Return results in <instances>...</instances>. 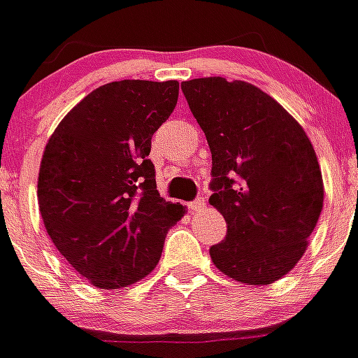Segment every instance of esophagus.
I'll use <instances>...</instances> for the list:
<instances>
[{
  "label": "esophagus",
  "instance_id": "esophagus-1",
  "mask_svg": "<svg viewBox=\"0 0 358 358\" xmlns=\"http://www.w3.org/2000/svg\"><path fill=\"white\" fill-rule=\"evenodd\" d=\"M204 196H196L193 202H189V209H191V211H200V209H204Z\"/></svg>",
  "mask_w": 358,
  "mask_h": 358
}]
</instances>
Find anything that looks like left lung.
Listing matches in <instances>:
<instances>
[{
	"label": "left lung",
	"mask_w": 358,
	"mask_h": 358,
	"mask_svg": "<svg viewBox=\"0 0 358 358\" xmlns=\"http://www.w3.org/2000/svg\"><path fill=\"white\" fill-rule=\"evenodd\" d=\"M182 92L211 150L209 204L228 226L211 261L241 283H274L301 259L324 206L315 149L254 84L206 77L182 83Z\"/></svg>",
	"instance_id": "left-lung-1"
}]
</instances>
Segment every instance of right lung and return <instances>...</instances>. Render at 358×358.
<instances>
[{
  "instance_id": "obj_1",
  "label": "right lung",
  "mask_w": 358,
  "mask_h": 358,
  "mask_svg": "<svg viewBox=\"0 0 358 358\" xmlns=\"http://www.w3.org/2000/svg\"><path fill=\"white\" fill-rule=\"evenodd\" d=\"M178 83L104 84L60 121L43 150L38 206L57 250L99 289L143 280L185 213L156 189L152 134L169 119Z\"/></svg>"
}]
</instances>
